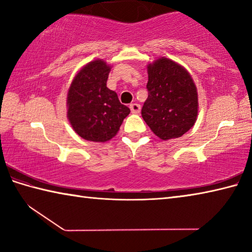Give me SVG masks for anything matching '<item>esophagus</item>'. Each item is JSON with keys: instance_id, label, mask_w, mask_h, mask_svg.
<instances>
[{"instance_id": "obj_1", "label": "esophagus", "mask_w": 252, "mask_h": 252, "mask_svg": "<svg viewBox=\"0 0 252 252\" xmlns=\"http://www.w3.org/2000/svg\"><path fill=\"white\" fill-rule=\"evenodd\" d=\"M130 110H131L132 113L138 114V113H140V110H141V106H140V104H138V103H131V104H130Z\"/></svg>"}]
</instances>
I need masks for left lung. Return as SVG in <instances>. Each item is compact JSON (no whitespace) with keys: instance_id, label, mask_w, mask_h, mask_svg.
<instances>
[{"instance_id":"left-lung-1","label":"left lung","mask_w":252,"mask_h":252,"mask_svg":"<svg viewBox=\"0 0 252 252\" xmlns=\"http://www.w3.org/2000/svg\"><path fill=\"white\" fill-rule=\"evenodd\" d=\"M148 99L143 120L161 140L180 138L194 126L198 117V91L186 67L168 58L147 66Z\"/></svg>"}]
</instances>
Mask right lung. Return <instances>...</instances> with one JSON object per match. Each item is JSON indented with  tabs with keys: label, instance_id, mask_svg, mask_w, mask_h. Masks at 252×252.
I'll use <instances>...</instances> for the list:
<instances>
[{
	"label": "right lung",
	"instance_id": "right-lung-1",
	"mask_svg": "<svg viewBox=\"0 0 252 252\" xmlns=\"http://www.w3.org/2000/svg\"><path fill=\"white\" fill-rule=\"evenodd\" d=\"M110 71L103 60H93L75 74L67 90V119L75 133L88 141H109L130 113L117 93L106 88Z\"/></svg>",
	"mask_w": 252,
	"mask_h": 252
}]
</instances>
